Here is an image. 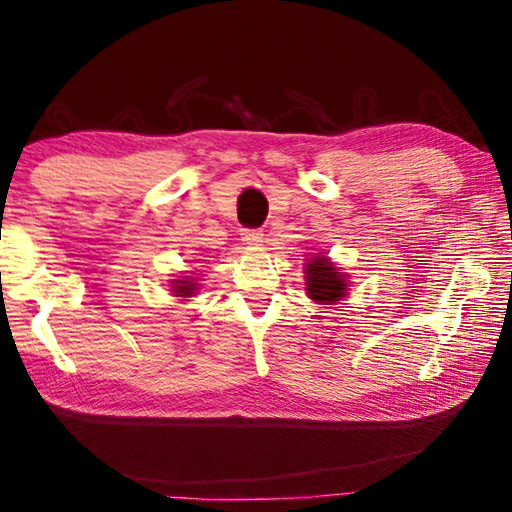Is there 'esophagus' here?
I'll list each match as a JSON object with an SVG mask.
<instances>
[{"mask_svg":"<svg viewBox=\"0 0 512 512\" xmlns=\"http://www.w3.org/2000/svg\"><path fill=\"white\" fill-rule=\"evenodd\" d=\"M241 239H244L248 246H262L264 232L262 230H241Z\"/></svg>","mask_w":512,"mask_h":512,"instance_id":"1","label":"esophagus"}]
</instances>
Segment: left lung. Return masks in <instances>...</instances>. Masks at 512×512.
Segmentation results:
<instances>
[{
  "mask_svg": "<svg viewBox=\"0 0 512 512\" xmlns=\"http://www.w3.org/2000/svg\"><path fill=\"white\" fill-rule=\"evenodd\" d=\"M307 296L318 305H336L348 296V280L325 255H314L305 268Z\"/></svg>",
  "mask_w": 512,
  "mask_h": 512,
  "instance_id": "8db88e82",
  "label": "left lung"
}]
</instances>
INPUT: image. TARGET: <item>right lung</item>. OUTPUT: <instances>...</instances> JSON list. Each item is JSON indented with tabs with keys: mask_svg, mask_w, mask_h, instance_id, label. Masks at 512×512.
<instances>
[{
	"mask_svg": "<svg viewBox=\"0 0 512 512\" xmlns=\"http://www.w3.org/2000/svg\"><path fill=\"white\" fill-rule=\"evenodd\" d=\"M196 289H198V284H196L194 277H180V280L171 282L173 296H178V298H192Z\"/></svg>",
	"mask_w": 512,
	"mask_h": 512,
	"instance_id": "1",
	"label": "right lung"
}]
</instances>
